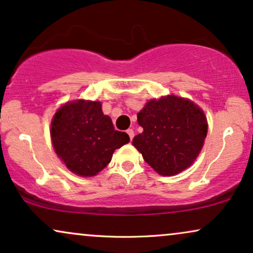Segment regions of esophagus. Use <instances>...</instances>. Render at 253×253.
Listing matches in <instances>:
<instances>
[{"instance_id": "1", "label": "esophagus", "mask_w": 253, "mask_h": 253, "mask_svg": "<svg viewBox=\"0 0 253 253\" xmlns=\"http://www.w3.org/2000/svg\"><path fill=\"white\" fill-rule=\"evenodd\" d=\"M127 134H128L129 135V138H130V140H132V139H133V136H134V130H133V129H127Z\"/></svg>"}]
</instances>
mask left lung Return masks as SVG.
Returning a JSON list of instances; mask_svg holds the SVG:
<instances>
[{
	"label": "left lung",
	"instance_id": "obj_1",
	"mask_svg": "<svg viewBox=\"0 0 253 253\" xmlns=\"http://www.w3.org/2000/svg\"><path fill=\"white\" fill-rule=\"evenodd\" d=\"M144 132L133 145L159 175L172 176L193 164L207 135V120L195 103L170 95L151 100L138 113Z\"/></svg>",
	"mask_w": 253,
	"mask_h": 253
}]
</instances>
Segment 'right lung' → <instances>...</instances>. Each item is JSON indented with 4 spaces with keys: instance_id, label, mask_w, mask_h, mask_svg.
I'll list each match as a JSON object with an SVG mask.
<instances>
[{
    "instance_id": "right-lung-1",
    "label": "right lung",
    "mask_w": 253,
    "mask_h": 253,
    "mask_svg": "<svg viewBox=\"0 0 253 253\" xmlns=\"http://www.w3.org/2000/svg\"><path fill=\"white\" fill-rule=\"evenodd\" d=\"M54 151L69 170L89 177L108 165L113 152L129 141L127 133L115 130L100 102L75 101L57 110L51 123Z\"/></svg>"
}]
</instances>
